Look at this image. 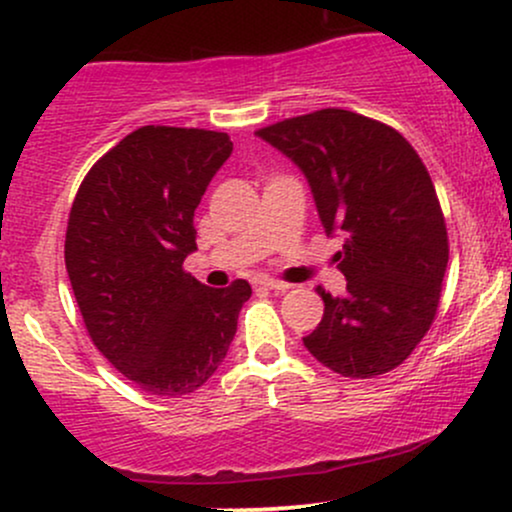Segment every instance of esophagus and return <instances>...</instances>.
I'll list each match as a JSON object with an SVG mask.
<instances>
[{"label":"esophagus","mask_w":512,"mask_h":512,"mask_svg":"<svg viewBox=\"0 0 512 512\" xmlns=\"http://www.w3.org/2000/svg\"><path fill=\"white\" fill-rule=\"evenodd\" d=\"M257 284L262 286V289H269V291H276V293H284L289 289V284H284V281H276V279H260Z\"/></svg>","instance_id":"34e87169"}]
</instances>
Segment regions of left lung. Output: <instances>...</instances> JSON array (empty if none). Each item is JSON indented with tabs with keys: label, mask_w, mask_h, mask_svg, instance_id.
<instances>
[{
	"label": "left lung",
	"mask_w": 512,
	"mask_h": 512,
	"mask_svg": "<svg viewBox=\"0 0 512 512\" xmlns=\"http://www.w3.org/2000/svg\"><path fill=\"white\" fill-rule=\"evenodd\" d=\"M257 137L301 168L327 236H344L346 293L317 289L325 313L305 349L344 378L397 368L431 327L448 267L443 211L419 154L392 127L339 108Z\"/></svg>",
	"instance_id": "8db88e82"
}]
</instances>
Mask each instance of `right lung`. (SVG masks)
<instances>
[{
  "instance_id": "right-lung-1",
  "label": "right lung",
  "mask_w": 512,
  "mask_h": 512,
  "mask_svg": "<svg viewBox=\"0 0 512 512\" xmlns=\"http://www.w3.org/2000/svg\"><path fill=\"white\" fill-rule=\"evenodd\" d=\"M231 151L226 132L139 127L88 170L69 211L64 262L86 330L149 395L207 383L252 293L245 279L209 289L182 269L195 209Z\"/></svg>"
}]
</instances>
